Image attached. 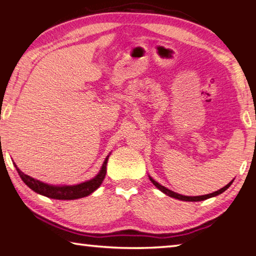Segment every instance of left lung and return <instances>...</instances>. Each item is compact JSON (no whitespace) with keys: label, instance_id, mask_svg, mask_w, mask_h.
I'll return each instance as SVG.
<instances>
[{"label":"left lung","instance_id":"1","mask_svg":"<svg viewBox=\"0 0 256 256\" xmlns=\"http://www.w3.org/2000/svg\"><path fill=\"white\" fill-rule=\"evenodd\" d=\"M149 180H151V183H152V184L156 186V188H157L159 190H162V192L166 194V196H170V198H177V200H180V201H188V202H198V201H203V200H206V198H214V196H219V194H222V192H224V190H226L229 188V186L232 185V182H229V183H228L226 186H224L222 188H220V190H216V192H214V193L206 194V196H182V194L176 193V192H174V190H168L167 188H164V186H162V184H159L158 182H156V180H154L151 176H149Z\"/></svg>","mask_w":256,"mask_h":256}]
</instances>
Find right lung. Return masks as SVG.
<instances>
[{"label": "right lung", "instance_id": "add662e5", "mask_svg": "<svg viewBox=\"0 0 256 256\" xmlns=\"http://www.w3.org/2000/svg\"><path fill=\"white\" fill-rule=\"evenodd\" d=\"M110 154L107 156L106 159L104 160L102 166L99 170L98 174L94 177V178L86 180L84 183L76 184V185H52L44 183L38 180H34L32 177L26 175L24 172H21L16 164H14V167L16 172H19L21 180L24 183L32 188L34 192H36L40 196H47L50 198H55V200H76V198H81L84 196H88L94 192L99 186L102 185L104 178L106 176V166Z\"/></svg>", "mask_w": 256, "mask_h": 256}]
</instances>
